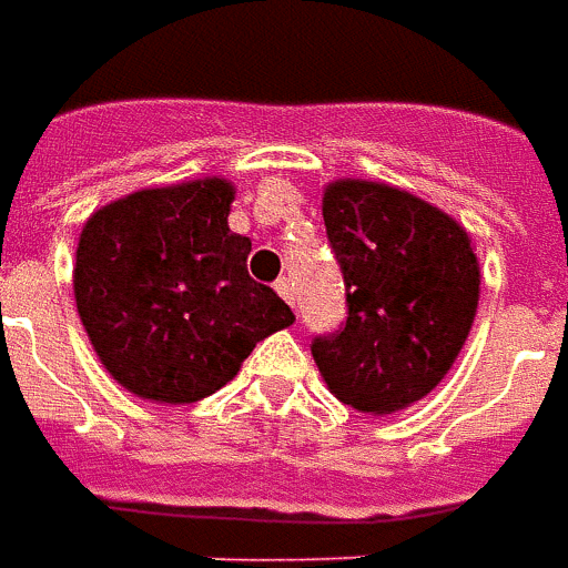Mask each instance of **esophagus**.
Listing matches in <instances>:
<instances>
[{"instance_id": "obj_1", "label": "esophagus", "mask_w": 568, "mask_h": 568, "mask_svg": "<svg viewBox=\"0 0 568 568\" xmlns=\"http://www.w3.org/2000/svg\"><path fill=\"white\" fill-rule=\"evenodd\" d=\"M275 291L281 293V300H287V303L293 305V287H291V281H287V277H277Z\"/></svg>"}]
</instances>
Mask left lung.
Masks as SVG:
<instances>
[{
	"label": "left lung",
	"instance_id": "1",
	"mask_svg": "<svg viewBox=\"0 0 568 568\" xmlns=\"http://www.w3.org/2000/svg\"><path fill=\"white\" fill-rule=\"evenodd\" d=\"M324 226L348 312L312 339L321 376L361 413L416 404L449 373L477 315L468 232L428 201L364 180L327 186Z\"/></svg>",
	"mask_w": 568,
	"mask_h": 568
}]
</instances>
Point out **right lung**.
Returning a JSON list of instances; mask_svg holds the SVG:
<instances>
[{"instance_id":"add662e5","label":"right lung","mask_w":568,"mask_h":568,"mask_svg":"<svg viewBox=\"0 0 568 568\" xmlns=\"http://www.w3.org/2000/svg\"><path fill=\"white\" fill-rule=\"evenodd\" d=\"M226 180L143 189L98 211L75 251V308L128 392L195 404L293 312L247 275L251 239L229 229Z\"/></svg>"}]
</instances>
